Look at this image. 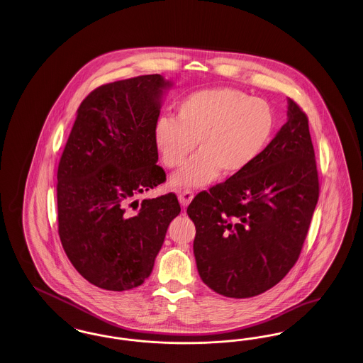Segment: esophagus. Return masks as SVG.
I'll return each mask as SVG.
<instances>
[{
    "label": "esophagus",
    "instance_id": "esophagus-1",
    "mask_svg": "<svg viewBox=\"0 0 363 363\" xmlns=\"http://www.w3.org/2000/svg\"><path fill=\"white\" fill-rule=\"evenodd\" d=\"M193 197H194V193H193L191 190H184V191H179V194H178L179 204H181L184 208L188 207L190 204V201L193 200Z\"/></svg>",
    "mask_w": 363,
    "mask_h": 363
}]
</instances>
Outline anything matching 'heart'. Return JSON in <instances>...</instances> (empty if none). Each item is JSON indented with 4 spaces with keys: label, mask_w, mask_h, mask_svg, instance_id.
<instances>
[{
    "label": "heart",
    "mask_w": 363,
    "mask_h": 363,
    "mask_svg": "<svg viewBox=\"0 0 363 363\" xmlns=\"http://www.w3.org/2000/svg\"><path fill=\"white\" fill-rule=\"evenodd\" d=\"M275 116L265 101L234 88L190 94L177 106L175 118L160 117L154 128L163 163L181 167L197 147V155L172 178L178 188H200L219 173L234 177L247 170L268 147Z\"/></svg>",
    "instance_id": "heart-1"
}]
</instances>
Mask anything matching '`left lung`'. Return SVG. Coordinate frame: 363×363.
Listing matches in <instances>:
<instances>
[{"label": "left lung", "instance_id": "8db88e82", "mask_svg": "<svg viewBox=\"0 0 363 363\" xmlns=\"http://www.w3.org/2000/svg\"><path fill=\"white\" fill-rule=\"evenodd\" d=\"M287 122L243 173L188 207L201 280L228 298H250L294 267L318 201V175L306 114L287 99Z\"/></svg>", "mask_w": 363, "mask_h": 363}]
</instances>
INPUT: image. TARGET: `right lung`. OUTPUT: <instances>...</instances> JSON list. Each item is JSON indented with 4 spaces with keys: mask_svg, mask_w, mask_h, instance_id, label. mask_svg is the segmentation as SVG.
Returning a JSON list of instances; mask_svg holds the SVG:
<instances>
[{
    "mask_svg": "<svg viewBox=\"0 0 363 363\" xmlns=\"http://www.w3.org/2000/svg\"><path fill=\"white\" fill-rule=\"evenodd\" d=\"M160 74L104 84L82 102L57 173L58 234L77 272L96 287L125 291L151 275L167 227L181 212L174 193L140 194L166 181L154 140Z\"/></svg>",
    "mask_w": 363,
    "mask_h": 363,
    "instance_id": "1",
    "label": "right lung"
}]
</instances>
